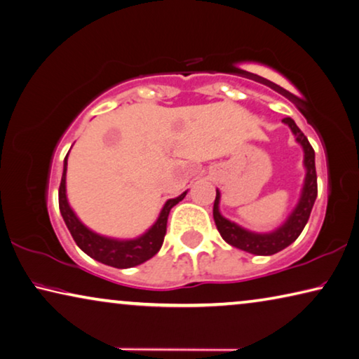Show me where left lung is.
<instances>
[{"mask_svg": "<svg viewBox=\"0 0 359 359\" xmlns=\"http://www.w3.org/2000/svg\"><path fill=\"white\" fill-rule=\"evenodd\" d=\"M285 124L290 126L292 133L296 135V141L302 146L304 149V165L307 173H305V181L302 187L301 198H299L297 207L292 210V213L287 216V219L281 224L277 231L269 233H256L250 232L246 229L240 227L235 222L226 219L219 213V198L221 194L216 191V198L213 205V218L215 224L218 227L221 237L226 240L229 245L235 248L243 250L246 252L257 256H270L275 255L286 246H290L294 240L301 235L305 224L312 213L313 203L316 201V194H318V186H316V170H315V151L309 140L301 132V128L296 126V122L291 117H285Z\"/></svg>", "mask_w": 359, "mask_h": 359, "instance_id": "left-lung-1", "label": "left lung"}]
</instances>
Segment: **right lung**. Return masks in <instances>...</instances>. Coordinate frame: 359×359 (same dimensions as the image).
Segmentation results:
<instances>
[{
    "mask_svg": "<svg viewBox=\"0 0 359 359\" xmlns=\"http://www.w3.org/2000/svg\"><path fill=\"white\" fill-rule=\"evenodd\" d=\"M67 158L68 154L65 157L63 175L60 187H58V207H60V213L63 216L65 224H67L76 245L95 261L116 269H128L140 266V264H143L144 261H148L152 256L157 255V251L161 250L163 237H165L167 232V219L170 210H172L176 203L183 201L187 192H183L180 197L167 201V203L163 205L161 215H158L157 221L143 235H140L138 238L116 240L103 237V235L95 233L82 224L78 216L74 215L72 207H69L67 198Z\"/></svg>",
    "mask_w": 359,
    "mask_h": 359,
    "instance_id": "right-lung-1",
    "label": "right lung"
}]
</instances>
